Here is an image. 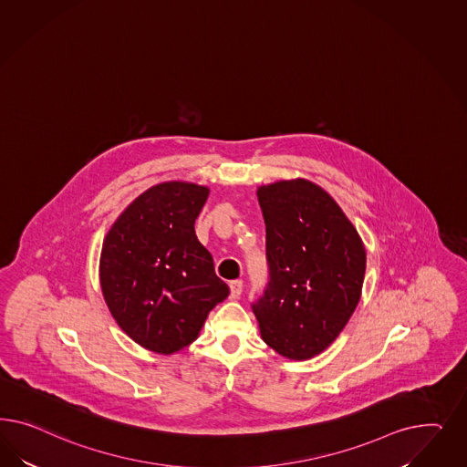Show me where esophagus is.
<instances>
[{
  "label": "esophagus",
  "mask_w": 467,
  "mask_h": 467,
  "mask_svg": "<svg viewBox=\"0 0 467 467\" xmlns=\"http://www.w3.org/2000/svg\"><path fill=\"white\" fill-rule=\"evenodd\" d=\"M229 289H231V297H240L243 293V281H233L229 284Z\"/></svg>",
  "instance_id": "1"
}]
</instances>
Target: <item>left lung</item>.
<instances>
[{"mask_svg":"<svg viewBox=\"0 0 467 467\" xmlns=\"http://www.w3.org/2000/svg\"><path fill=\"white\" fill-rule=\"evenodd\" d=\"M269 284L252 305L262 339L310 359L337 339L356 310L367 252L336 200L308 180L260 186Z\"/></svg>","mask_w":467,"mask_h":467,"instance_id":"left-lung-1","label":"left lung"}]
</instances>
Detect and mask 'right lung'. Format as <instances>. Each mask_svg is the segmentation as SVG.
<instances>
[{"instance_id": "add662e5", "label": "right lung", "mask_w": 467, "mask_h": 467, "mask_svg": "<svg viewBox=\"0 0 467 467\" xmlns=\"http://www.w3.org/2000/svg\"><path fill=\"white\" fill-rule=\"evenodd\" d=\"M209 188L156 184L135 198L106 234L102 295L116 324L141 348L178 353L197 339L209 311L229 295L195 219Z\"/></svg>"}]
</instances>
